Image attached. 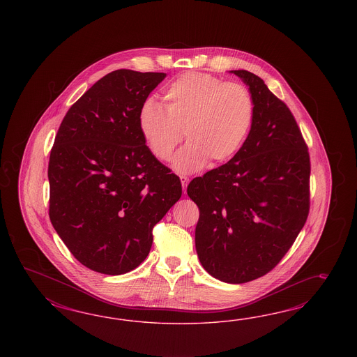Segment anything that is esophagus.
Wrapping results in <instances>:
<instances>
[{"instance_id":"esophagus-1","label":"esophagus","mask_w":357,"mask_h":357,"mask_svg":"<svg viewBox=\"0 0 357 357\" xmlns=\"http://www.w3.org/2000/svg\"><path fill=\"white\" fill-rule=\"evenodd\" d=\"M188 182H190V179L187 178V176H181V183H182V187H183L184 194H185V190H187V185H188Z\"/></svg>"}]
</instances>
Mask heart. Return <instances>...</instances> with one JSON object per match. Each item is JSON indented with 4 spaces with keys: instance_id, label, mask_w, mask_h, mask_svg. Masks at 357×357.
Instances as JSON below:
<instances>
[{
    "instance_id": "heart-1",
    "label": "heart",
    "mask_w": 357,
    "mask_h": 357,
    "mask_svg": "<svg viewBox=\"0 0 357 357\" xmlns=\"http://www.w3.org/2000/svg\"><path fill=\"white\" fill-rule=\"evenodd\" d=\"M249 89L206 73L190 72L163 90V106L146 99L139 111V130L151 154L169 161L181 141L188 140L174 157V169L192 173L231 160L254 121Z\"/></svg>"
}]
</instances>
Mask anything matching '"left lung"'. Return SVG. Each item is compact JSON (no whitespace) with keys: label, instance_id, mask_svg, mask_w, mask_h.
<instances>
[{"label":"left lung","instance_id":"1","mask_svg":"<svg viewBox=\"0 0 357 357\" xmlns=\"http://www.w3.org/2000/svg\"><path fill=\"white\" fill-rule=\"evenodd\" d=\"M254 99L248 139L229 162L192 179L200 209L196 252L215 279L242 284L270 272L291 249L309 213V151L291 109L260 77L230 70Z\"/></svg>","mask_w":357,"mask_h":357}]
</instances>
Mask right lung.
Listing matches in <instances>:
<instances>
[{
	"instance_id": "1",
	"label": "right lung",
	"mask_w": 357,
	"mask_h": 357,
	"mask_svg": "<svg viewBox=\"0 0 357 357\" xmlns=\"http://www.w3.org/2000/svg\"><path fill=\"white\" fill-rule=\"evenodd\" d=\"M166 73L118 69L66 112L50 155V218L79 263L105 275L139 267L153 227L181 199L179 178L141 136L139 111Z\"/></svg>"
}]
</instances>
